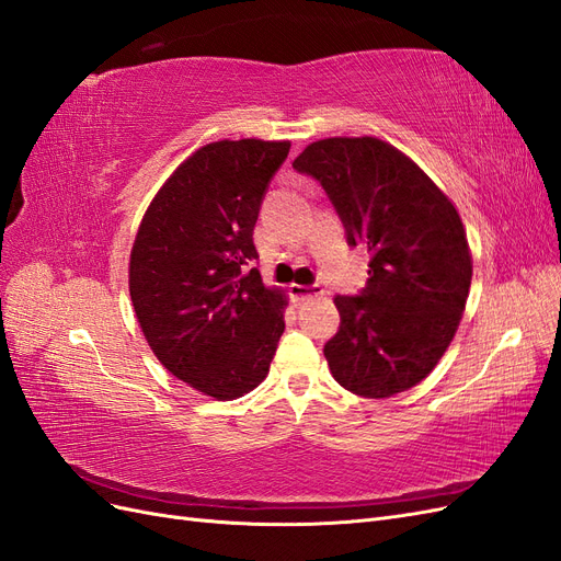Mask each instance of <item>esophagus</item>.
<instances>
[{
    "mask_svg": "<svg viewBox=\"0 0 561 561\" xmlns=\"http://www.w3.org/2000/svg\"><path fill=\"white\" fill-rule=\"evenodd\" d=\"M290 295H293L295 304H304L311 297H320L322 290L318 285H290Z\"/></svg>",
    "mask_w": 561,
    "mask_h": 561,
    "instance_id": "1",
    "label": "esophagus"
}]
</instances>
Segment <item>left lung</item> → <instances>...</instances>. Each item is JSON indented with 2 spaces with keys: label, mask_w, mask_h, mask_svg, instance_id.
Instances as JSON below:
<instances>
[{
  "label": "left lung",
  "mask_w": 561,
  "mask_h": 561,
  "mask_svg": "<svg viewBox=\"0 0 561 561\" xmlns=\"http://www.w3.org/2000/svg\"><path fill=\"white\" fill-rule=\"evenodd\" d=\"M293 165L322 184L348 243L369 252L365 290L334 297L332 377L363 398L410 390L435 369L466 311L472 254L461 215L410 157L371 135L311 142Z\"/></svg>",
  "instance_id": "obj_1"
}]
</instances>
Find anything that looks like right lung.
<instances>
[{"mask_svg":"<svg viewBox=\"0 0 561 561\" xmlns=\"http://www.w3.org/2000/svg\"><path fill=\"white\" fill-rule=\"evenodd\" d=\"M290 140H217L151 198L135 233L128 290L149 348L215 400L257 388L285 330L287 297L266 287L252 231Z\"/></svg>","mask_w":561,"mask_h":561,"instance_id":"right-lung-1","label":"right lung"}]
</instances>
